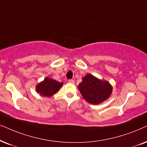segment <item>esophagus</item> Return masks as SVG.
I'll use <instances>...</instances> for the list:
<instances>
[{"instance_id":"obj_1","label":"esophagus","mask_w":147,"mask_h":147,"mask_svg":"<svg viewBox=\"0 0 147 147\" xmlns=\"http://www.w3.org/2000/svg\"><path fill=\"white\" fill-rule=\"evenodd\" d=\"M68 82H69V83H71V84H74V80L73 79H70V80H68Z\"/></svg>"}]
</instances>
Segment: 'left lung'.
I'll list each match as a JSON object with an SVG mask.
<instances>
[{
	"label": "left lung",
	"instance_id": "1",
	"mask_svg": "<svg viewBox=\"0 0 147 147\" xmlns=\"http://www.w3.org/2000/svg\"><path fill=\"white\" fill-rule=\"evenodd\" d=\"M78 89L87 102L94 105L107 100L112 92V87L108 82L98 80L92 74L83 78Z\"/></svg>",
	"mask_w": 147,
	"mask_h": 147
}]
</instances>
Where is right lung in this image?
<instances>
[{
  "mask_svg": "<svg viewBox=\"0 0 147 147\" xmlns=\"http://www.w3.org/2000/svg\"><path fill=\"white\" fill-rule=\"evenodd\" d=\"M63 86L62 82H57L51 78H46L36 86V91L43 96L50 97L58 92Z\"/></svg>",
  "mask_w": 147,
  "mask_h": 147,
  "instance_id": "add662e5",
  "label": "right lung"
}]
</instances>
